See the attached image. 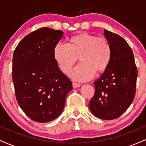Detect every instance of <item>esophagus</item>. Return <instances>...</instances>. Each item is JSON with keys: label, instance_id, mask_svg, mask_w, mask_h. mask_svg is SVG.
Masks as SVG:
<instances>
[{"label": "esophagus", "instance_id": "34e87169", "mask_svg": "<svg viewBox=\"0 0 146 146\" xmlns=\"http://www.w3.org/2000/svg\"><path fill=\"white\" fill-rule=\"evenodd\" d=\"M72 85H73V88H78V87L81 86V84H78V83H75V82H73Z\"/></svg>", "mask_w": 146, "mask_h": 146}]
</instances>
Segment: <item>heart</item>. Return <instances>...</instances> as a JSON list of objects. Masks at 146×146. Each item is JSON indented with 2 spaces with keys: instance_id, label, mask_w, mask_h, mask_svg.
<instances>
[{
  "instance_id": "obj_1",
  "label": "heart",
  "mask_w": 146,
  "mask_h": 146,
  "mask_svg": "<svg viewBox=\"0 0 146 146\" xmlns=\"http://www.w3.org/2000/svg\"><path fill=\"white\" fill-rule=\"evenodd\" d=\"M53 56L61 71L66 74L79 58L82 64L70 72L69 76L76 81L86 82L93 78L95 72L100 73L106 69L111 58V47L104 38L82 33L72 37L68 45L56 44Z\"/></svg>"
}]
</instances>
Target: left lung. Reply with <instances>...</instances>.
Masks as SVG:
<instances>
[{"label": "left lung", "mask_w": 146, "mask_h": 146, "mask_svg": "<svg viewBox=\"0 0 146 146\" xmlns=\"http://www.w3.org/2000/svg\"><path fill=\"white\" fill-rule=\"evenodd\" d=\"M104 32L111 47V58L103 74L93 83L95 91L89 108L95 117L110 120L121 116L133 102L137 69L127 42L108 30Z\"/></svg>", "instance_id": "1"}]
</instances>
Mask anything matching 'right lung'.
I'll use <instances>...</instances> for the list:
<instances>
[{
    "instance_id": "obj_1",
    "label": "right lung",
    "mask_w": 146,
    "mask_h": 146,
    "mask_svg": "<svg viewBox=\"0 0 146 146\" xmlns=\"http://www.w3.org/2000/svg\"><path fill=\"white\" fill-rule=\"evenodd\" d=\"M64 32L43 27L26 36L16 46L12 78L17 102L33 121L46 123L62 113L72 82L53 56Z\"/></svg>"
}]
</instances>
